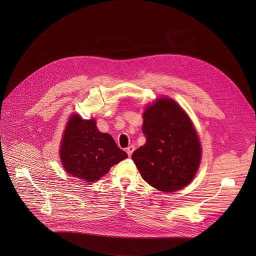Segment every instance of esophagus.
<instances>
[{
  "label": "esophagus",
  "mask_w": 256,
  "mask_h": 256,
  "mask_svg": "<svg viewBox=\"0 0 256 256\" xmlns=\"http://www.w3.org/2000/svg\"><path fill=\"white\" fill-rule=\"evenodd\" d=\"M134 150H135V147H134V145H130L128 148H126V152L128 154V156H132V154L134 152Z\"/></svg>",
  "instance_id": "1"
}]
</instances>
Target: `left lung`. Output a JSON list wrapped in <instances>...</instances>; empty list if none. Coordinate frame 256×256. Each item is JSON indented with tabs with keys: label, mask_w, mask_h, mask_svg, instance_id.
I'll return each instance as SVG.
<instances>
[{
	"label": "left lung",
	"mask_w": 256,
	"mask_h": 256,
	"mask_svg": "<svg viewBox=\"0 0 256 256\" xmlns=\"http://www.w3.org/2000/svg\"><path fill=\"white\" fill-rule=\"evenodd\" d=\"M145 145L132 160L142 178L156 189L174 192L191 182L201 160V147L190 118L170 98H160L143 114Z\"/></svg>",
	"instance_id": "left-lung-1"
}]
</instances>
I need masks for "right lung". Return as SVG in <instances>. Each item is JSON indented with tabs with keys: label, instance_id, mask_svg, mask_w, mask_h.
Wrapping results in <instances>:
<instances>
[{
	"label": "right lung",
	"instance_id": "right-lung-1",
	"mask_svg": "<svg viewBox=\"0 0 256 256\" xmlns=\"http://www.w3.org/2000/svg\"><path fill=\"white\" fill-rule=\"evenodd\" d=\"M60 156L65 171L88 182L98 180L112 166L128 158L109 134L100 132L96 120L72 115L63 134Z\"/></svg>",
	"mask_w": 256,
	"mask_h": 256
}]
</instances>
